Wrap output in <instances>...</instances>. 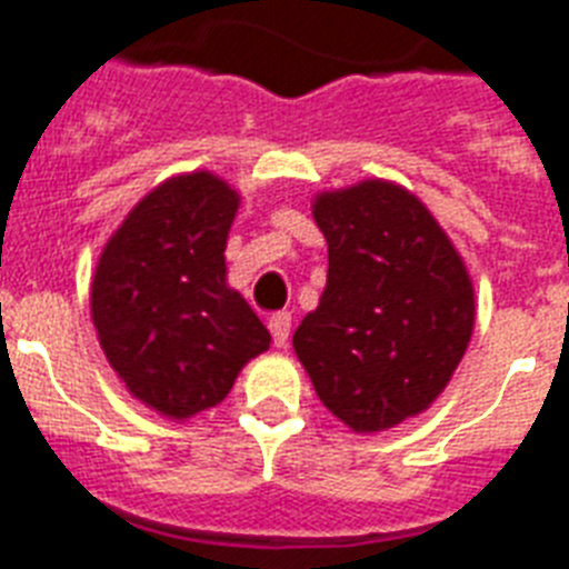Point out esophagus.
Listing matches in <instances>:
<instances>
[{
    "label": "esophagus",
    "mask_w": 569,
    "mask_h": 569,
    "mask_svg": "<svg viewBox=\"0 0 569 569\" xmlns=\"http://www.w3.org/2000/svg\"><path fill=\"white\" fill-rule=\"evenodd\" d=\"M290 326H293V319H290L288 311H279L270 317V335H273V342L279 349H284L290 340Z\"/></svg>",
    "instance_id": "esophagus-1"
}]
</instances>
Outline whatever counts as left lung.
Instances as JSON below:
<instances>
[{"mask_svg": "<svg viewBox=\"0 0 569 569\" xmlns=\"http://www.w3.org/2000/svg\"><path fill=\"white\" fill-rule=\"evenodd\" d=\"M328 284L293 349L319 401L358 433L419 416L473 331V288L419 197L383 180L319 194Z\"/></svg>", "mask_w": 569, "mask_h": 569, "instance_id": "left-lung-1", "label": "left lung"}]
</instances>
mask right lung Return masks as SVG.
I'll return each mask as SVG.
<instances>
[{"instance_id": "1", "label": "right lung", "mask_w": 569, "mask_h": 569, "mask_svg": "<svg viewBox=\"0 0 569 569\" xmlns=\"http://www.w3.org/2000/svg\"><path fill=\"white\" fill-rule=\"evenodd\" d=\"M238 194L209 171L162 182L101 252L92 322L107 360L139 401L189 419L229 396L270 331L227 288Z\"/></svg>"}]
</instances>
